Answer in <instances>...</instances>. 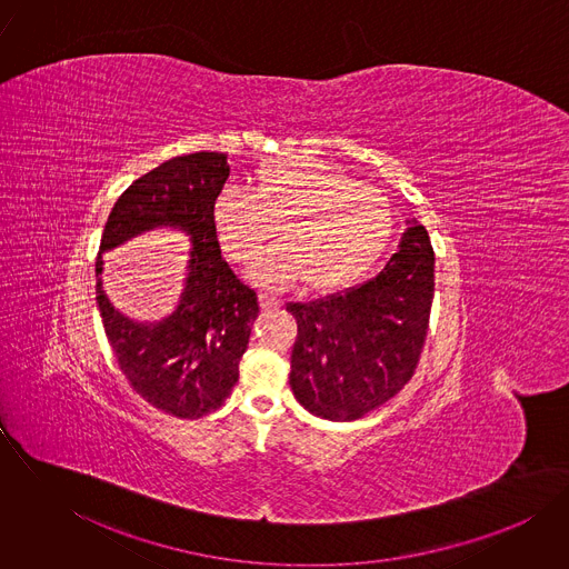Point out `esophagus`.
Here are the masks:
<instances>
[{
    "mask_svg": "<svg viewBox=\"0 0 569 569\" xmlns=\"http://www.w3.org/2000/svg\"><path fill=\"white\" fill-rule=\"evenodd\" d=\"M258 300H260L262 309H278L280 307V300L276 296H269V293H260Z\"/></svg>",
    "mask_w": 569,
    "mask_h": 569,
    "instance_id": "34e87169",
    "label": "esophagus"
}]
</instances>
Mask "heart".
Returning <instances> with one entry per match:
<instances>
[{
	"label": "heart",
	"mask_w": 569,
	"mask_h": 569,
	"mask_svg": "<svg viewBox=\"0 0 569 569\" xmlns=\"http://www.w3.org/2000/svg\"><path fill=\"white\" fill-rule=\"evenodd\" d=\"M253 188L226 186L212 203L223 251L253 262L276 234L273 247L251 271L264 287H284L302 276L316 291H337L363 278L388 251L395 234L390 199L350 172L302 158H269L253 170Z\"/></svg>",
	"instance_id": "obj_1"
}]
</instances>
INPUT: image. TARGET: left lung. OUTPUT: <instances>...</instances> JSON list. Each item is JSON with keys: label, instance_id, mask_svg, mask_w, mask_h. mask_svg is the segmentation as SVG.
Here are the masks:
<instances>
[{"label": "left lung", "instance_id": "obj_1", "mask_svg": "<svg viewBox=\"0 0 569 569\" xmlns=\"http://www.w3.org/2000/svg\"><path fill=\"white\" fill-rule=\"evenodd\" d=\"M407 226L377 278L287 305L298 322L289 386L313 416L357 420L399 395L418 366L433 300V249L416 219Z\"/></svg>", "mask_w": 569, "mask_h": 569}]
</instances>
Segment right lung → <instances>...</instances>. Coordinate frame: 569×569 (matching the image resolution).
I'll use <instances>...</instances> for the list:
<instances>
[{
	"instance_id": "add662e5",
	"label": "right lung",
	"mask_w": 569,
	"mask_h": 569,
	"mask_svg": "<svg viewBox=\"0 0 569 569\" xmlns=\"http://www.w3.org/2000/svg\"><path fill=\"white\" fill-rule=\"evenodd\" d=\"M230 174L226 153H190L136 179L116 201L96 258V302L104 335L131 388L177 418L223 406L239 381V361L258 318L256 291L221 256L212 203ZM156 227L191 237V260L178 309L162 323L122 317L101 289V253Z\"/></svg>"
}]
</instances>
